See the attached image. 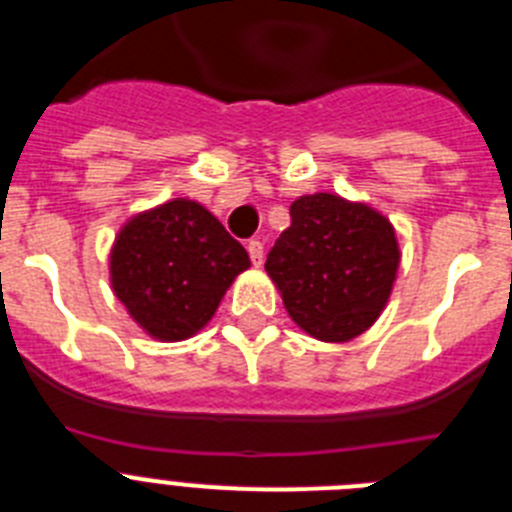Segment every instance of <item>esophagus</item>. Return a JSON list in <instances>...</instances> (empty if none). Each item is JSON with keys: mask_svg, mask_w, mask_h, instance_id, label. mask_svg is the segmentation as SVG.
I'll return each instance as SVG.
<instances>
[{"mask_svg": "<svg viewBox=\"0 0 512 512\" xmlns=\"http://www.w3.org/2000/svg\"><path fill=\"white\" fill-rule=\"evenodd\" d=\"M246 248H248V256H251L253 266L264 264V243L256 241V238H251V241L246 243Z\"/></svg>", "mask_w": 512, "mask_h": 512, "instance_id": "1", "label": "esophagus"}]
</instances>
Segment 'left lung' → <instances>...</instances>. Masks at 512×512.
Masks as SVG:
<instances>
[{"label": "left lung", "mask_w": 512, "mask_h": 512, "mask_svg": "<svg viewBox=\"0 0 512 512\" xmlns=\"http://www.w3.org/2000/svg\"><path fill=\"white\" fill-rule=\"evenodd\" d=\"M292 225L266 256L289 318L312 338L361 336L390 300L400 266L395 228L369 205L338 194H305L289 207Z\"/></svg>", "instance_id": "obj_1"}]
</instances>
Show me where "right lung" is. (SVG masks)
<instances>
[{
  "instance_id": "obj_1",
  "label": "right lung",
  "mask_w": 512,
  "mask_h": 512,
  "mask_svg": "<svg viewBox=\"0 0 512 512\" xmlns=\"http://www.w3.org/2000/svg\"><path fill=\"white\" fill-rule=\"evenodd\" d=\"M248 266L246 248L192 200L135 215L110 253L117 300L158 341H184L205 328Z\"/></svg>"
}]
</instances>
